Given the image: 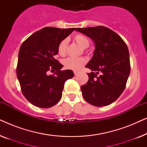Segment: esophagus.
<instances>
[{"instance_id":"34e87169","label":"esophagus","mask_w":147,"mask_h":147,"mask_svg":"<svg viewBox=\"0 0 147 147\" xmlns=\"http://www.w3.org/2000/svg\"><path fill=\"white\" fill-rule=\"evenodd\" d=\"M74 75H75V76H77V75H78V74H80V71H74Z\"/></svg>"}]
</instances>
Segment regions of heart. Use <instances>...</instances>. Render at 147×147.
I'll return each instance as SVG.
<instances>
[{
  "label": "heart",
  "instance_id": "1",
  "mask_svg": "<svg viewBox=\"0 0 147 147\" xmlns=\"http://www.w3.org/2000/svg\"><path fill=\"white\" fill-rule=\"evenodd\" d=\"M74 41L78 45L83 49L88 48L90 45V40L88 38L82 34H76L74 36ZM68 42L67 39H63L59 43L57 47L58 53L60 56H65L67 53ZM86 63V59L84 57L79 58H72L68 57L64 59L63 64L66 69L71 70H79L85 65Z\"/></svg>",
  "mask_w": 147,
  "mask_h": 147
}]
</instances>
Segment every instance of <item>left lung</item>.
<instances>
[{"mask_svg":"<svg viewBox=\"0 0 147 147\" xmlns=\"http://www.w3.org/2000/svg\"><path fill=\"white\" fill-rule=\"evenodd\" d=\"M76 31L90 37L95 43L93 57L86 66L92 72L88 74V82L81 86L83 97L98 107L109 105L123 92L129 76L127 45L117 33L104 26L77 28Z\"/></svg>","mask_w":147,"mask_h":147,"instance_id":"obj_1","label":"left lung"}]
</instances>
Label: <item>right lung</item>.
I'll return each mask as SVG.
<instances>
[{"label":"right lung","mask_w":147,"mask_h":147,"mask_svg":"<svg viewBox=\"0 0 147 147\" xmlns=\"http://www.w3.org/2000/svg\"><path fill=\"white\" fill-rule=\"evenodd\" d=\"M75 29L45 27L22 43L17 76L23 94L33 105L42 108L55 105L61 99L65 81L74 76L71 70H61L63 65L55 56L59 43ZM49 71L54 74L48 75Z\"/></svg>","instance_id":"add662e5"}]
</instances>
